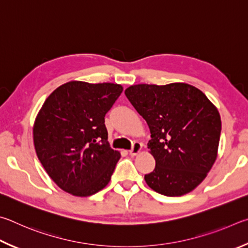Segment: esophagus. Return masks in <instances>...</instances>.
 Here are the masks:
<instances>
[{
    "instance_id": "obj_1",
    "label": "esophagus",
    "mask_w": 248,
    "mask_h": 248,
    "mask_svg": "<svg viewBox=\"0 0 248 248\" xmlns=\"http://www.w3.org/2000/svg\"><path fill=\"white\" fill-rule=\"evenodd\" d=\"M141 148H142V144H141V142L135 141V142H134V144H133V146H132V149L129 150L128 153H129V155H136L137 154L140 153Z\"/></svg>"
}]
</instances>
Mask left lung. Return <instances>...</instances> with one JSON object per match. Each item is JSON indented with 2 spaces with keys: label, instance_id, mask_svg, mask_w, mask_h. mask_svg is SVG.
I'll list each match as a JSON object with an SVG mask.
<instances>
[{
  "label": "left lung",
  "instance_id": "8db88e82",
  "mask_svg": "<svg viewBox=\"0 0 248 248\" xmlns=\"http://www.w3.org/2000/svg\"><path fill=\"white\" fill-rule=\"evenodd\" d=\"M148 124V149L155 170L145 175L150 188L164 196H182L205 180L218 155L221 119L206 94L184 82L140 84L125 90Z\"/></svg>",
  "mask_w": 248,
  "mask_h": 248
}]
</instances>
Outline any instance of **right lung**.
Instances as JSON below:
<instances>
[{
	"mask_svg": "<svg viewBox=\"0 0 248 248\" xmlns=\"http://www.w3.org/2000/svg\"><path fill=\"white\" fill-rule=\"evenodd\" d=\"M123 91L111 82L73 80L56 88L33 125L38 159L54 183L78 197L91 196L111 180L119 151L108 141L104 116Z\"/></svg>",
	"mask_w": 248,
	"mask_h": 248,
	"instance_id": "add662e5",
	"label": "right lung"
}]
</instances>
